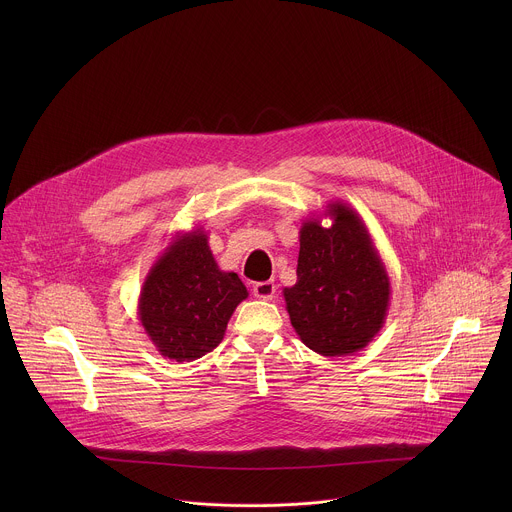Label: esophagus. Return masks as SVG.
Returning a JSON list of instances; mask_svg holds the SVG:
<instances>
[{"label":"esophagus","mask_w":512,"mask_h":512,"mask_svg":"<svg viewBox=\"0 0 512 512\" xmlns=\"http://www.w3.org/2000/svg\"><path fill=\"white\" fill-rule=\"evenodd\" d=\"M252 293H254V297H258V299L270 301V299L274 297V293H276V284H274V282H258V284H254Z\"/></svg>","instance_id":"1"}]
</instances>
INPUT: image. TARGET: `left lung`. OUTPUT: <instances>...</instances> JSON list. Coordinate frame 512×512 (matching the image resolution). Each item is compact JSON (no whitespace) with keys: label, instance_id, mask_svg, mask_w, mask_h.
<instances>
[{"label":"left lung","instance_id":"8db88e82","mask_svg":"<svg viewBox=\"0 0 512 512\" xmlns=\"http://www.w3.org/2000/svg\"><path fill=\"white\" fill-rule=\"evenodd\" d=\"M299 228L297 282L284 288L301 343L323 357L353 355L378 335L390 303V278L359 217L343 201Z\"/></svg>","mask_w":512,"mask_h":512}]
</instances>
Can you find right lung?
I'll return each mask as SVG.
<instances>
[{
	"label": "right lung",
	"mask_w": 512,
	"mask_h": 512,
	"mask_svg": "<svg viewBox=\"0 0 512 512\" xmlns=\"http://www.w3.org/2000/svg\"><path fill=\"white\" fill-rule=\"evenodd\" d=\"M246 286L220 270L203 228L179 232L147 272L138 317L161 357L191 363L213 351Z\"/></svg>",
	"instance_id": "1"
}]
</instances>
